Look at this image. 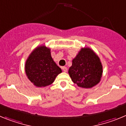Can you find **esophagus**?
<instances>
[{
	"mask_svg": "<svg viewBox=\"0 0 126 126\" xmlns=\"http://www.w3.org/2000/svg\"><path fill=\"white\" fill-rule=\"evenodd\" d=\"M62 70H63L64 72H66L67 71V68L66 67V66H63V67H62Z\"/></svg>",
	"mask_w": 126,
	"mask_h": 126,
	"instance_id": "34e87169",
	"label": "esophagus"
}]
</instances>
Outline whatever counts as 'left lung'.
<instances>
[{"label":"left lung","mask_w":126,"mask_h":126,"mask_svg":"<svg viewBox=\"0 0 126 126\" xmlns=\"http://www.w3.org/2000/svg\"><path fill=\"white\" fill-rule=\"evenodd\" d=\"M102 72L100 58L89 47L81 48L68 70L69 75L73 83L85 88H92L98 84Z\"/></svg>","instance_id":"1"}]
</instances>
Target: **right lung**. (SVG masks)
<instances>
[{"mask_svg": "<svg viewBox=\"0 0 126 126\" xmlns=\"http://www.w3.org/2000/svg\"><path fill=\"white\" fill-rule=\"evenodd\" d=\"M25 71L28 79L36 87H45L51 84L62 71L53 61L50 49L40 46L29 55L26 62Z\"/></svg>", "mask_w": 126, "mask_h": 126, "instance_id": "right-lung-1", "label": "right lung"}]
</instances>
